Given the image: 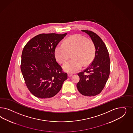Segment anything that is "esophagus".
I'll use <instances>...</instances> for the list:
<instances>
[{
	"label": "esophagus",
	"instance_id": "esophagus-1",
	"mask_svg": "<svg viewBox=\"0 0 133 133\" xmlns=\"http://www.w3.org/2000/svg\"><path fill=\"white\" fill-rule=\"evenodd\" d=\"M68 77H71L72 76V74H71V73H69L68 74Z\"/></svg>",
	"mask_w": 133,
	"mask_h": 133
}]
</instances>
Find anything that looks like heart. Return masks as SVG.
I'll list each match as a JSON object with an SVG mask.
<instances>
[{
	"mask_svg": "<svg viewBox=\"0 0 133 133\" xmlns=\"http://www.w3.org/2000/svg\"><path fill=\"white\" fill-rule=\"evenodd\" d=\"M95 46L94 43L81 35H72L65 39L63 44H59L54 50L56 60L64 64L72 53L73 59L64 65V71L75 73L80 70L83 65L90 64L95 55Z\"/></svg>",
	"mask_w": 133,
	"mask_h": 133,
	"instance_id": "b5f03b06",
	"label": "heart"
}]
</instances>
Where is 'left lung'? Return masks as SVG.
<instances>
[{
    "label": "left lung",
    "instance_id": "obj_1",
    "mask_svg": "<svg viewBox=\"0 0 133 133\" xmlns=\"http://www.w3.org/2000/svg\"><path fill=\"white\" fill-rule=\"evenodd\" d=\"M89 35L95 46L94 60L83 71L78 73L80 80L77 89L81 94L92 97L103 90L110 75V59L105 44L100 37L92 31L82 30Z\"/></svg>",
    "mask_w": 133,
    "mask_h": 133
}]
</instances>
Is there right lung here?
Instances as JSON below:
<instances>
[{
	"label": "right lung",
	"mask_w": 133,
	"mask_h": 133,
	"mask_svg": "<svg viewBox=\"0 0 133 133\" xmlns=\"http://www.w3.org/2000/svg\"><path fill=\"white\" fill-rule=\"evenodd\" d=\"M67 33L41 34L23 48L21 69L30 92L41 99L54 96L61 90L68 74L56 62L54 50Z\"/></svg>",
	"instance_id": "1"
}]
</instances>
